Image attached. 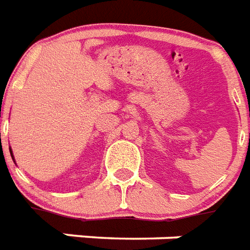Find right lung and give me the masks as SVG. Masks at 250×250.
<instances>
[{
    "label": "right lung",
    "instance_id": "right-lung-1",
    "mask_svg": "<svg viewBox=\"0 0 250 250\" xmlns=\"http://www.w3.org/2000/svg\"><path fill=\"white\" fill-rule=\"evenodd\" d=\"M10 153H11V152H10Z\"/></svg>",
    "mask_w": 250,
    "mask_h": 250
}]
</instances>
